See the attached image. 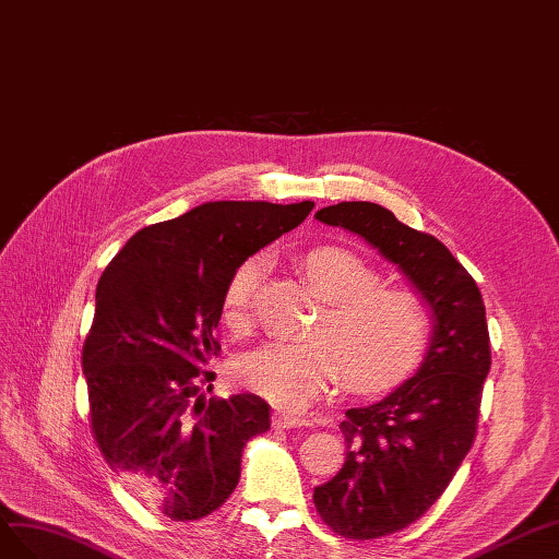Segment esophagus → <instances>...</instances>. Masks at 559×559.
<instances>
[{
    "label": "esophagus",
    "mask_w": 559,
    "mask_h": 559,
    "mask_svg": "<svg viewBox=\"0 0 559 559\" xmlns=\"http://www.w3.org/2000/svg\"><path fill=\"white\" fill-rule=\"evenodd\" d=\"M274 426L278 428H301V426H311L309 419L297 417V414L290 412H276L274 414Z\"/></svg>",
    "instance_id": "34e87169"
}]
</instances>
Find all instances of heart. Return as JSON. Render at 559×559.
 <instances>
[{
  "label": "heart",
  "instance_id": "heart-1",
  "mask_svg": "<svg viewBox=\"0 0 559 559\" xmlns=\"http://www.w3.org/2000/svg\"><path fill=\"white\" fill-rule=\"evenodd\" d=\"M301 271L323 299L309 328L311 337L250 350L236 362L241 384L271 403L299 409L311 405L344 370L350 384L379 386L417 365L430 332V313L419 293L379 283L372 264L340 246L309 250ZM262 274L264 258H250L227 283L222 313L238 332L252 325Z\"/></svg>",
  "mask_w": 559,
  "mask_h": 559
}]
</instances>
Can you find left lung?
<instances>
[{
  "label": "left lung",
  "mask_w": 559,
  "mask_h": 559,
  "mask_svg": "<svg viewBox=\"0 0 559 559\" xmlns=\"http://www.w3.org/2000/svg\"><path fill=\"white\" fill-rule=\"evenodd\" d=\"M316 219L379 250L401 269L430 313L417 374L374 405L346 412L340 424L344 466L313 489L328 527L368 540L419 520L471 450L491 365L485 301L473 276L436 236L403 225L384 205L342 201L318 211Z\"/></svg>",
  "instance_id": "obj_1"
}]
</instances>
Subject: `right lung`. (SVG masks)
<instances>
[{
  "label": "right lung",
  "instance_id": "1",
  "mask_svg": "<svg viewBox=\"0 0 559 559\" xmlns=\"http://www.w3.org/2000/svg\"><path fill=\"white\" fill-rule=\"evenodd\" d=\"M311 209L201 203L140 229L103 271L82 354L93 436L126 487L170 520H199L225 503L246 442L269 430L260 395L205 401L201 384L215 374L201 365L219 350L213 332L236 266Z\"/></svg>",
  "mask_w": 559,
  "mask_h": 559
}]
</instances>
